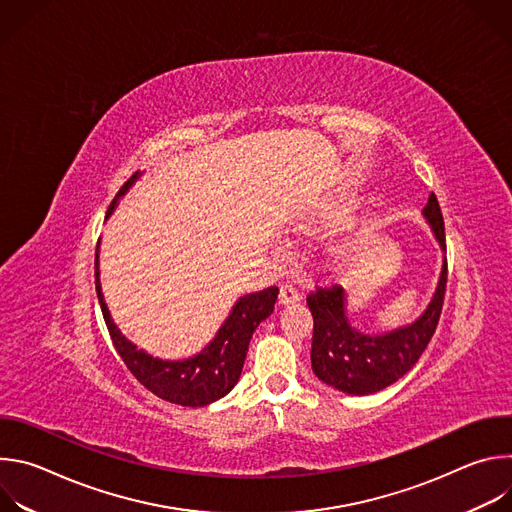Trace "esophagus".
<instances>
[{
  "mask_svg": "<svg viewBox=\"0 0 512 512\" xmlns=\"http://www.w3.org/2000/svg\"><path fill=\"white\" fill-rule=\"evenodd\" d=\"M300 300H302V296H300V291L294 285H281V289H279V304L281 306L296 304Z\"/></svg>",
  "mask_w": 512,
  "mask_h": 512,
  "instance_id": "1",
  "label": "esophagus"
}]
</instances>
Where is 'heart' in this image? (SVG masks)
I'll list each match as a JSON object with an SVG mask.
<instances>
[{"label":"heart","instance_id":"1","mask_svg":"<svg viewBox=\"0 0 512 512\" xmlns=\"http://www.w3.org/2000/svg\"><path fill=\"white\" fill-rule=\"evenodd\" d=\"M352 216V204L350 202H330L326 206H322L320 210H316L314 214H310L306 218V223H302V231L304 233H326V231H336L342 229ZM354 251V243L352 239H338L332 241L326 247V259L332 265H340L346 263L350 259Z\"/></svg>","mask_w":512,"mask_h":512}]
</instances>
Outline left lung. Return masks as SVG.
<instances>
[{"instance_id":"8db88e82","label":"left lung","mask_w":512,"mask_h":512,"mask_svg":"<svg viewBox=\"0 0 512 512\" xmlns=\"http://www.w3.org/2000/svg\"><path fill=\"white\" fill-rule=\"evenodd\" d=\"M421 214L444 259L433 296L413 322L381 334H369L352 326L344 287H320L308 296V308L314 318L312 371L328 387L346 395L377 393L407 375L427 348L442 314L448 281L444 218L433 192Z\"/></svg>"}]
</instances>
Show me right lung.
Segmentation results:
<instances>
[{"instance_id":"add662e5","label":"right lung","mask_w":512,"mask_h":512,"mask_svg":"<svg viewBox=\"0 0 512 512\" xmlns=\"http://www.w3.org/2000/svg\"><path fill=\"white\" fill-rule=\"evenodd\" d=\"M139 176L141 174L137 172L123 184V188L111 202L105 218L113 214L119 200L129 192V188L139 180ZM99 245L101 241L97 243L95 253L97 298L111 340L131 375L156 397L182 407H204L231 393L233 387L239 383L251 336L257 330V326L271 316L279 289L273 285L255 291V294L241 296L231 308L227 320L216 330L214 338L200 352L180 360H166L145 352L143 348H137V344L125 338L113 322L101 289Z\"/></svg>"}]
</instances>
